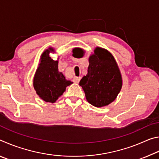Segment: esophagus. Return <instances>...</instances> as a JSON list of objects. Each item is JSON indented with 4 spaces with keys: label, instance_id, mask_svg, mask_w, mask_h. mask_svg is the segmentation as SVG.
Masks as SVG:
<instances>
[{
    "label": "esophagus",
    "instance_id": "1",
    "mask_svg": "<svg viewBox=\"0 0 159 159\" xmlns=\"http://www.w3.org/2000/svg\"><path fill=\"white\" fill-rule=\"evenodd\" d=\"M80 77H75L74 79H73L74 82L76 83H79V81H80Z\"/></svg>",
    "mask_w": 159,
    "mask_h": 159
}]
</instances>
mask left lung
<instances>
[{
	"label": "left lung",
	"instance_id": "8db88e82",
	"mask_svg": "<svg viewBox=\"0 0 159 159\" xmlns=\"http://www.w3.org/2000/svg\"><path fill=\"white\" fill-rule=\"evenodd\" d=\"M88 61V74L79 85L90 104L96 107L109 105L117 98L123 85L116 61L111 52L100 47L95 48Z\"/></svg>",
	"mask_w": 159,
	"mask_h": 159
}]
</instances>
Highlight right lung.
I'll return each mask as SVG.
<instances>
[{"label":"right lung","mask_w":159,"mask_h":159,"mask_svg":"<svg viewBox=\"0 0 159 159\" xmlns=\"http://www.w3.org/2000/svg\"><path fill=\"white\" fill-rule=\"evenodd\" d=\"M52 52L54 49L50 47L41 54L33 80L37 95L43 101L50 103L57 101L67 86L73 83L59 71L58 60H54L50 57V53Z\"/></svg>","instance_id":"obj_1"}]
</instances>
